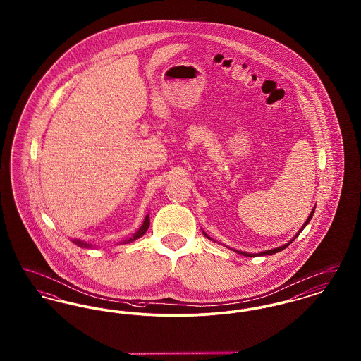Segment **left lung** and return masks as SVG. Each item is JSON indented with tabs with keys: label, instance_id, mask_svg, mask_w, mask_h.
<instances>
[{
	"label": "left lung",
	"instance_id": "obj_1",
	"mask_svg": "<svg viewBox=\"0 0 361 361\" xmlns=\"http://www.w3.org/2000/svg\"><path fill=\"white\" fill-rule=\"evenodd\" d=\"M314 211H315V208H312V211H311V214H310L309 218H307V221L303 224V226L300 227V230L298 231V234H296V235H295V237H293V238H292V240H290L288 243H286V245H283V246H279V247L272 249V250H265V252H261V253H257V255H252V253H243V252H240V250H234V252H237L238 255H242V256H246V257H256V256H269V255H275V253H277V252H281V250H283V249H286V247H287V246L291 243L292 240H295V238H296V237L300 234V231H302V230H303V228H305V227L309 224L310 221H311V218H312V215H314ZM203 234L206 235L208 240H211V238L207 235L204 231H203Z\"/></svg>",
	"mask_w": 361,
	"mask_h": 361
}]
</instances>
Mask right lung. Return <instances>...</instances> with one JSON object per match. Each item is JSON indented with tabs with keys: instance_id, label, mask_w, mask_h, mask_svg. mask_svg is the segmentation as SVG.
<instances>
[{
	"instance_id": "add662e5",
	"label": "right lung",
	"mask_w": 361,
	"mask_h": 361,
	"mask_svg": "<svg viewBox=\"0 0 361 361\" xmlns=\"http://www.w3.org/2000/svg\"><path fill=\"white\" fill-rule=\"evenodd\" d=\"M149 226H150V218H149V215H146V218H145V221H143V224L140 226V228L137 230V233L131 237V238H128V240H123L121 243H130V242H133V240H137V238H140L146 231H147V228H149ZM73 242L75 243V245H78L80 247H92V245H89V243H86V242H82V240H73Z\"/></svg>"
}]
</instances>
